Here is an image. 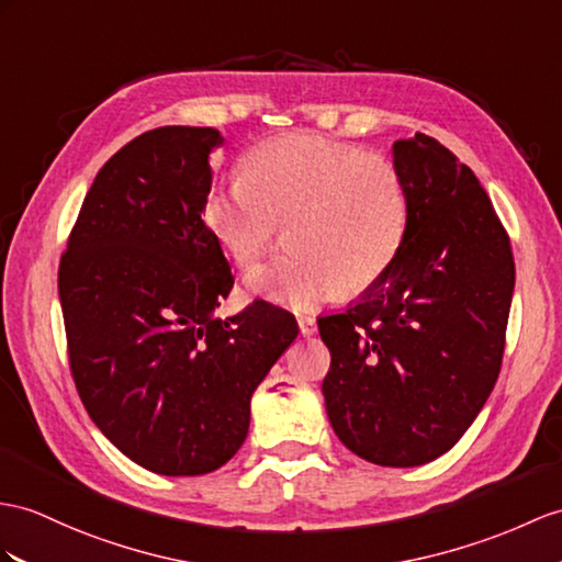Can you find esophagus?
<instances>
[{
	"instance_id": "1",
	"label": "esophagus",
	"mask_w": 562,
	"mask_h": 562,
	"mask_svg": "<svg viewBox=\"0 0 562 562\" xmlns=\"http://www.w3.org/2000/svg\"><path fill=\"white\" fill-rule=\"evenodd\" d=\"M297 326H300V334H303V336H314V334H317V319L307 317V314H300Z\"/></svg>"
}]
</instances>
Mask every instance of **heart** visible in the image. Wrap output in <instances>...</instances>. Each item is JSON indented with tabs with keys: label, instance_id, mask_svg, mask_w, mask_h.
Returning a JSON list of instances; mask_svg holds the SVG:
<instances>
[{
	"label": "heart",
	"instance_id": "obj_1",
	"mask_svg": "<svg viewBox=\"0 0 562 562\" xmlns=\"http://www.w3.org/2000/svg\"><path fill=\"white\" fill-rule=\"evenodd\" d=\"M243 178L212 188L202 224L250 269L289 224L291 252L250 273L248 289L293 310L334 291L360 293L398 259L409 198L395 164L314 133H289L252 147Z\"/></svg>",
	"mask_w": 562,
	"mask_h": 562
}]
</instances>
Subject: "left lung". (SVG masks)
Returning a JSON list of instances; mask_svg holds the SVG:
<instances>
[{"label": "left lung", "instance_id": "left-lung-1", "mask_svg": "<svg viewBox=\"0 0 562 562\" xmlns=\"http://www.w3.org/2000/svg\"><path fill=\"white\" fill-rule=\"evenodd\" d=\"M409 198L395 265L344 312L319 317L322 393L336 436L381 468L453 448L501 372L515 291L510 240L470 167L424 133L393 143Z\"/></svg>", "mask_w": 562, "mask_h": 562}]
</instances>
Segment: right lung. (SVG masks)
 I'll return each mask as SVG.
<instances>
[{
	"instance_id": "right-lung-1",
	"label": "right lung",
	"mask_w": 562,
	"mask_h": 562,
	"mask_svg": "<svg viewBox=\"0 0 562 562\" xmlns=\"http://www.w3.org/2000/svg\"><path fill=\"white\" fill-rule=\"evenodd\" d=\"M216 128L164 126L94 176L59 265L68 362L90 419L123 456L195 476L238 453L250 398L297 336L265 300L231 317L222 245L202 224Z\"/></svg>"
}]
</instances>
